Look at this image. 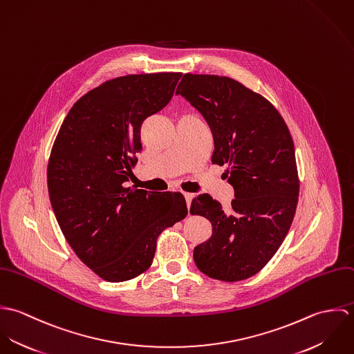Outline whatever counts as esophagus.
I'll use <instances>...</instances> for the list:
<instances>
[{"mask_svg": "<svg viewBox=\"0 0 354 354\" xmlns=\"http://www.w3.org/2000/svg\"><path fill=\"white\" fill-rule=\"evenodd\" d=\"M184 198H185V202H187V207L189 208V204H191V201H192L194 195H192V194H188V192H184Z\"/></svg>", "mask_w": 354, "mask_h": 354, "instance_id": "1", "label": "esophagus"}]
</instances>
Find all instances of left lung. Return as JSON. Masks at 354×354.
<instances>
[{"label":"left lung","instance_id":"left-lung-1","mask_svg":"<svg viewBox=\"0 0 354 354\" xmlns=\"http://www.w3.org/2000/svg\"><path fill=\"white\" fill-rule=\"evenodd\" d=\"M176 94L205 118L211 162L226 165L236 196L227 209L207 194L191 203L189 212L212 225L194 260L214 279L251 278L278 251L296 214L300 180L289 128L271 102L226 76L185 73Z\"/></svg>","mask_w":354,"mask_h":354}]
</instances>
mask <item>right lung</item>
Returning a JSON list of instances; mask_svg holds the SVG:
<instances>
[{"mask_svg": "<svg viewBox=\"0 0 354 354\" xmlns=\"http://www.w3.org/2000/svg\"><path fill=\"white\" fill-rule=\"evenodd\" d=\"M180 72L127 75L88 91L66 114L51 149L48 188L64 237L107 282L147 271L158 236L188 214L180 192L127 187L143 121L174 94Z\"/></svg>", "mask_w": 354, "mask_h": 354, "instance_id": "1", "label": "right lung"}]
</instances>
